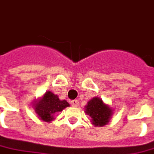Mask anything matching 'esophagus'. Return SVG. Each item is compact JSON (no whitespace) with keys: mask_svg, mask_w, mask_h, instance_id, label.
I'll return each instance as SVG.
<instances>
[{"mask_svg":"<svg viewBox=\"0 0 154 154\" xmlns=\"http://www.w3.org/2000/svg\"><path fill=\"white\" fill-rule=\"evenodd\" d=\"M70 103H71V105L72 106H77L79 105V102L77 100H72L70 102Z\"/></svg>","mask_w":154,"mask_h":154,"instance_id":"obj_1","label":"esophagus"}]
</instances>
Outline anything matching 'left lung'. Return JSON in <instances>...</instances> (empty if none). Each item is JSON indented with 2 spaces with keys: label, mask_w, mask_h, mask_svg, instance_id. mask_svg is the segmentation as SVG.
Wrapping results in <instances>:
<instances>
[{
  "label": "left lung",
  "mask_w": 154,
  "mask_h": 154,
  "mask_svg": "<svg viewBox=\"0 0 154 154\" xmlns=\"http://www.w3.org/2000/svg\"><path fill=\"white\" fill-rule=\"evenodd\" d=\"M85 113L90 117L94 127H103L108 124L114 114V109L106 104L103 99L94 97L85 106Z\"/></svg>",
  "instance_id": "8db88e82"
}]
</instances>
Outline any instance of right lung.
<instances>
[{"label":"right lung","instance_id":"add662e5","mask_svg":"<svg viewBox=\"0 0 154 154\" xmlns=\"http://www.w3.org/2000/svg\"><path fill=\"white\" fill-rule=\"evenodd\" d=\"M67 106H69V103L66 100H60L58 95L49 90L32 103V107L38 118L47 123L53 121L57 113Z\"/></svg>","mask_w":154,"mask_h":154}]
</instances>
